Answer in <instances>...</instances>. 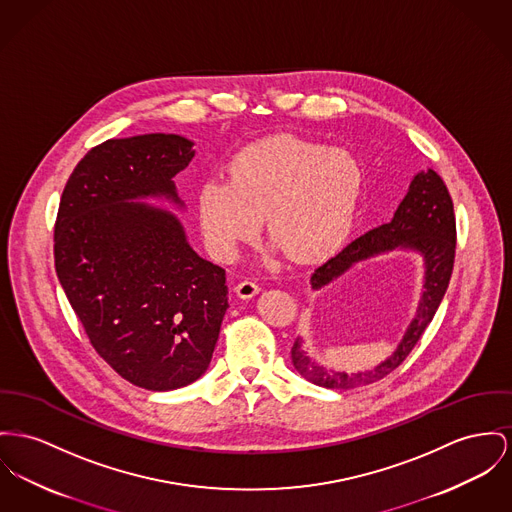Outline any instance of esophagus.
Returning a JSON list of instances; mask_svg holds the SVG:
<instances>
[{"label": "esophagus", "instance_id": "esophagus-1", "mask_svg": "<svg viewBox=\"0 0 512 512\" xmlns=\"http://www.w3.org/2000/svg\"><path fill=\"white\" fill-rule=\"evenodd\" d=\"M235 291H237L240 299H252L260 291V285L254 279H244V281H240Z\"/></svg>", "mask_w": 512, "mask_h": 512}]
</instances>
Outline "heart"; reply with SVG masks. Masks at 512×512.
<instances>
[{
	"label": "heart",
	"mask_w": 512,
	"mask_h": 512,
	"mask_svg": "<svg viewBox=\"0 0 512 512\" xmlns=\"http://www.w3.org/2000/svg\"><path fill=\"white\" fill-rule=\"evenodd\" d=\"M363 190L359 161L303 137H266L229 163V180L209 178L198 194L207 246L231 260L268 231L299 262L332 254L347 237Z\"/></svg>",
	"instance_id": "obj_1"
}]
</instances>
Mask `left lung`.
I'll use <instances>...</instances> for the list:
<instances>
[{
	"label": "left lung",
	"instance_id": "8db88e82",
	"mask_svg": "<svg viewBox=\"0 0 512 512\" xmlns=\"http://www.w3.org/2000/svg\"><path fill=\"white\" fill-rule=\"evenodd\" d=\"M415 248L425 258V293L417 316L409 324L408 332L396 353L380 363L373 371L347 375V373H330L310 361L299 341H295L291 349L295 369L310 382L324 388H357L365 384H373L376 380L396 371L411 353L415 343L427 330L433 320L437 308L443 301L456 256V215L454 204L448 194L443 178L433 171L415 174L411 180L408 196L396 209L394 219L390 223L378 225L359 239L351 240L345 248H341L336 256L326 260L310 275L312 289H318L338 275L349 270L355 262L375 256L378 252H386L392 248Z\"/></svg>",
	"mask_w": 512,
	"mask_h": 512
}]
</instances>
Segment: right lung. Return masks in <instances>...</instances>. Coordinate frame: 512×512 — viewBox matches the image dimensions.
Here are the masks:
<instances>
[{"mask_svg": "<svg viewBox=\"0 0 512 512\" xmlns=\"http://www.w3.org/2000/svg\"><path fill=\"white\" fill-rule=\"evenodd\" d=\"M174 134L106 139L69 174L54 264L95 351L153 392L204 375L229 307L225 270L200 258L178 219L141 202L167 196L194 157Z\"/></svg>", "mask_w": 512, "mask_h": 512, "instance_id": "obj_1", "label": "right lung"}]
</instances>
